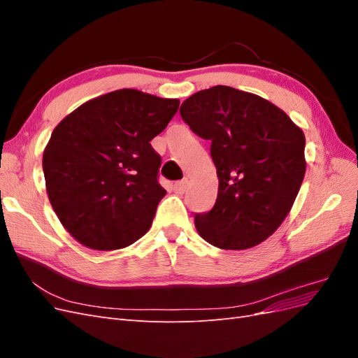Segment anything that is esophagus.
Segmentation results:
<instances>
[{
	"label": "esophagus",
	"instance_id": "esophagus-1",
	"mask_svg": "<svg viewBox=\"0 0 358 358\" xmlns=\"http://www.w3.org/2000/svg\"><path fill=\"white\" fill-rule=\"evenodd\" d=\"M188 188V180L187 179H182V180H178L175 185H173V189H175L176 194H183L187 191Z\"/></svg>",
	"mask_w": 358,
	"mask_h": 358
}]
</instances>
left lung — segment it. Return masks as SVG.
I'll use <instances>...</instances> for the list:
<instances>
[{
  "instance_id": "left-lung-1",
  "label": "left lung",
  "mask_w": 358,
  "mask_h": 358,
  "mask_svg": "<svg viewBox=\"0 0 358 358\" xmlns=\"http://www.w3.org/2000/svg\"><path fill=\"white\" fill-rule=\"evenodd\" d=\"M180 116L210 140L218 197L196 229L221 249L266 241L287 218L305 178V134L289 116L255 94L218 85L191 95Z\"/></svg>"
}]
</instances>
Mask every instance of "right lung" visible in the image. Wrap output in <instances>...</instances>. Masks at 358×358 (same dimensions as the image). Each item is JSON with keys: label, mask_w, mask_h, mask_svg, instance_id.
I'll return each mask as SVG.
<instances>
[{"label": "right lung", "mask_w": 358, "mask_h": 358, "mask_svg": "<svg viewBox=\"0 0 358 358\" xmlns=\"http://www.w3.org/2000/svg\"><path fill=\"white\" fill-rule=\"evenodd\" d=\"M178 109L176 99L119 90L82 104L53 129L43 173L52 208L76 241L112 251L149 230L166 196L150 140Z\"/></svg>", "instance_id": "add662e5"}]
</instances>
